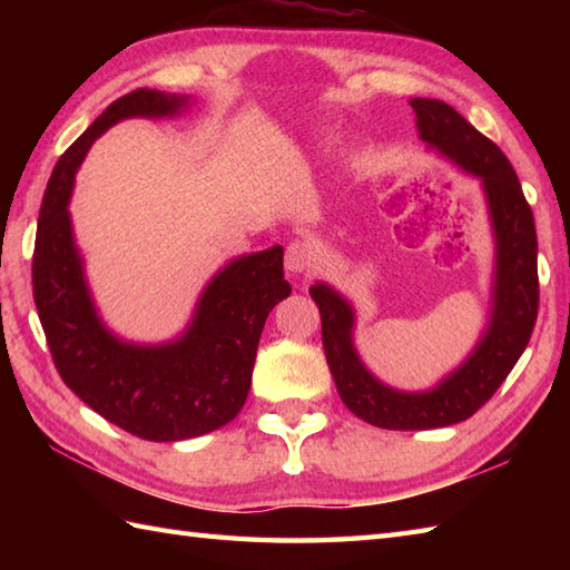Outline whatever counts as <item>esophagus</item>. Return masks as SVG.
<instances>
[{
  "label": "esophagus",
  "instance_id": "34e87169",
  "mask_svg": "<svg viewBox=\"0 0 570 570\" xmlns=\"http://www.w3.org/2000/svg\"><path fill=\"white\" fill-rule=\"evenodd\" d=\"M284 264H286V272H292V274H306V272L311 269V266H313V249H311L308 242L294 239L292 245L286 247Z\"/></svg>",
  "mask_w": 570,
  "mask_h": 570
}]
</instances>
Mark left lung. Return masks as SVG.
<instances>
[{"instance_id": "left-lung-1", "label": "left lung", "mask_w": 570, "mask_h": 570, "mask_svg": "<svg viewBox=\"0 0 570 570\" xmlns=\"http://www.w3.org/2000/svg\"><path fill=\"white\" fill-rule=\"evenodd\" d=\"M409 105L414 107L419 137L482 180L498 262L485 335L463 365L429 392H399L370 374L353 345V306L328 284L311 286L337 394L357 419L392 431L441 429L475 414L522 357L539 313L534 215L510 159L451 105L429 98Z\"/></svg>"}]
</instances>
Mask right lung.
<instances>
[{
	"instance_id": "obj_1",
	"label": "right lung",
	"mask_w": 570,
	"mask_h": 570,
	"mask_svg": "<svg viewBox=\"0 0 570 570\" xmlns=\"http://www.w3.org/2000/svg\"><path fill=\"white\" fill-rule=\"evenodd\" d=\"M186 105L188 98L141 88L107 107L58 159L33 245V301L60 380L102 419L144 441L196 439L233 421L247 402L266 316L292 294L276 245L217 272L174 343L131 345L102 325L68 215L76 171L119 119L174 117Z\"/></svg>"
}]
</instances>
